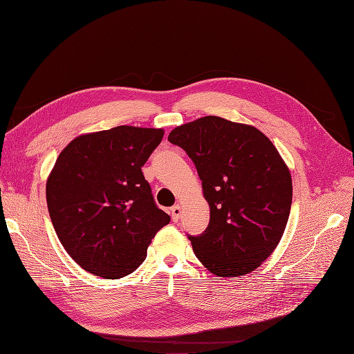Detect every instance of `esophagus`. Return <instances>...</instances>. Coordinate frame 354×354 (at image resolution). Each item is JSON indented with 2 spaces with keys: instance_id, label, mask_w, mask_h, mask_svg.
I'll list each match as a JSON object with an SVG mask.
<instances>
[{
  "instance_id": "1",
  "label": "esophagus",
  "mask_w": 354,
  "mask_h": 354,
  "mask_svg": "<svg viewBox=\"0 0 354 354\" xmlns=\"http://www.w3.org/2000/svg\"><path fill=\"white\" fill-rule=\"evenodd\" d=\"M171 215H172V221L174 222H176V221H179V216H180V205H174L172 208H171Z\"/></svg>"
}]
</instances>
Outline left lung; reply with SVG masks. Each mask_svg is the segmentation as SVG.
I'll return each instance as SVG.
<instances>
[{
    "label": "left lung",
    "mask_w": 354,
    "mask_h": 354,
    "mask_svg": "<svg viewBox=\"0 0 354 354\" xmlns=\"http://www.w3.org/2000/svg\"><path fill=\"white\" fill-rule=\"evenodd\" d=\"M195 163L211 216L201 235H188L199 261L218 277L254 271L286 230L292 199L287 165L258 129L205 116L167 138Z\"/></svg>",
    "instance_id": "obj_1"
}]
</instances>
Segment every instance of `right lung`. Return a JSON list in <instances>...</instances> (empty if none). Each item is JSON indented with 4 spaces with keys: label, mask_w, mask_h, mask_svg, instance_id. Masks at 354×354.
Returning <instances> with one entry per match:
<instances>
[{
    "label": "right lung",
    "mask_w": 354,
    "mask_h": 354,
    "mask_svg": "<svg viewBox=\"0 0 354 354\" xmlns=\"http://www.w3.org/2000/svg\"><path fill=\"white\" fill-rule=\"evenodd\" d=\"M162 138V129L118 126L76 138L55 160L46 187L50 218L83 270L103 278L132 274L169 224L142 172Z\"/></svg>",
    "instance_id": "1"
}]
</instances>
